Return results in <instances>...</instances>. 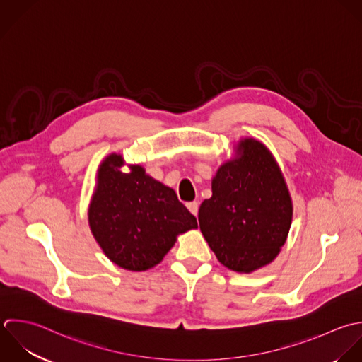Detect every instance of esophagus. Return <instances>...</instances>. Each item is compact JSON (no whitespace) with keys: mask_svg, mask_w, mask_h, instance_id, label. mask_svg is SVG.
Returning <instances> with one entry per match:
<instances>
[{"mask_svg":"<svg viewBox=\"0 0 362 362\" xmlns=\"http://www.w3.org/2000/svg\"><path fill=\"white\" fill-rule=\"evenodd\" d=\"M186 207L189 209V211L193 214V216H197L199 213V203L197 202H190L186 204Z\"/></svg>","mask_w":362,"mask_h":362,"instance_id":"esophagus-1","label":"esophagus"}]
</instances>
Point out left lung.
<instances>
[{"label":"left lung","mask_w":362,"mask_h":362,"mask_svg":"<svg viewBox=\"0 0 362 362\" xmlns=\"http://www.w3.org/2000/svg\"><path fill=\"white\" fill-rule=\"evenodd\" d=\"M240 158L224 163L213 196L199 209L200 231L217 259L252 272L275 259L292 224V200L269 151L255 139L240 144Z\"/></svg>","instance_id":"8db88e82"}]
</instances>
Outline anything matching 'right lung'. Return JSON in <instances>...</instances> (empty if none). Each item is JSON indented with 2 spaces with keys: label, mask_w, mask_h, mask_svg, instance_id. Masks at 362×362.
<instances>
[{
  "label": "right lung",
  "mask_w": 362,
  "mask_h": 362,
  "mask_svg": "<svg viewBox=\"0 0 362 362\" xmlns=\"http://www.w3.org/2000/svg\"><path fill=\"white\" fill-rule=\"evenodd\" d=\"M121 165L119 155H110L101 163L88 223L114 264L146 271L163 259L177 234L197 228V220L175 190L145 175L141 166L122 173Z\"/></svg>",
  "instance_id": "right-lung-1"
}]
</instances>
